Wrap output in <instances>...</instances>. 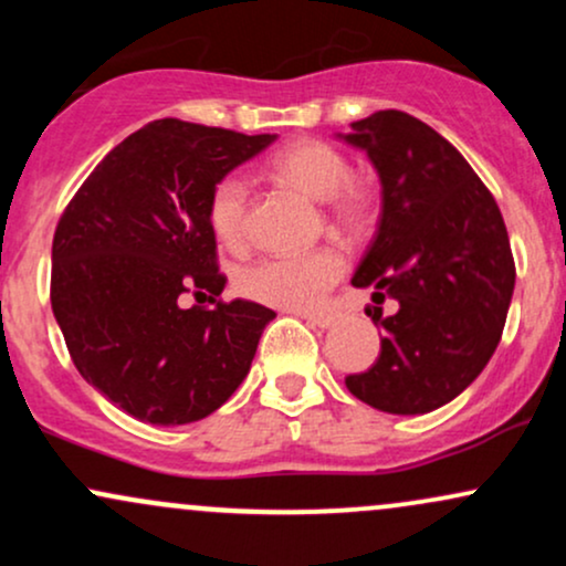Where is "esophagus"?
I'll return each mask as SVG.
<instances>
[{
  "label": "esophagus",
  "instance_id": "34e87169",
  "mask_svg": "<svg viewBox=\"0 0 566 566\" xmlns=\"http://www.w3.org/2000/svg\"><path fill=\"white\" fill-rule=\"evenodd\" d=\"M303 319L308 322V324H314V327L327 329V327H333V324L337 322V316L335 314H305Z\"/></svg>",
  "mask_w": 566,
  "mask_h": 566
}]
</instances>
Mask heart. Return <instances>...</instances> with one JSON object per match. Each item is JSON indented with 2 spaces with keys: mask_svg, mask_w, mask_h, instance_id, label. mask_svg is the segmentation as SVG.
I'll use <instances>...</instances> for the list:
<instances>
[{
  "mask_svg": "<svg viewBox=\"0 0 566 566\" xmlns=\"http://www.w3.org/2000/svg\"><path fill=\"white\" fill-rule=\"evenodd\" d=\"M271 172L308 197L322 199L327 218L348 231L365 229L373 218V191L350 175V161L333 143L303 138L271 159ZM250 186L242 175H226L210 193L207 220L226 247L247 242L250 218ZM346 274V255L333 244L316 247L301 255H265L244 265L237 274V287L252 301L284 311L316 308L327 292Z\"/></svg>",
  "mask_w": 566,
  "mask_h": 566,
  "instance_id": "b5f03b06",
  "label": "heart"
}]
</instances>
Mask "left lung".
<instances>
[{
    "instance_id": "1",
    "label": "left lung",
    "mask_w": 566,
    "mask_h": 566,
    "mask_svg": "<svg viewBox=\"0 0 566 566\" xmlns=\"http://www.w3.org/2000/svg\"><path fill=\"white\" fill-rule=\"evenodd\" d=\"M350 146L380 175L382 210L350 282L373 287L367 316L380 356L348 375V391L391 415L431 412L471 386L495 354L516 282L509 231L490 188L426 122L375 112ZM394 300V315L381 303Z\"/></svg>"
}]
</instances>
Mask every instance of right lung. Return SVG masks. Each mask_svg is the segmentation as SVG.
<instances>
[{
    "mask_svg": "<svg viewBox=\"0 0 566 566\" xmlns=\"http://www.w3.org/2000/svg\"><path fill=\"white\" fill-rule=\"evenodd\" d=\"M274 135L157 119L87 175L55 226L50 303L90 386L154 426H184L229 401L274 311L220 301L226 274L210 193ZM210 294L184 310L179 297Z\"/></svg>",
    "mask_w": 566,
    "mask_h": 566,
    "instance_id": "add662e5",
    "label": "right lung"
}]
</instances>
